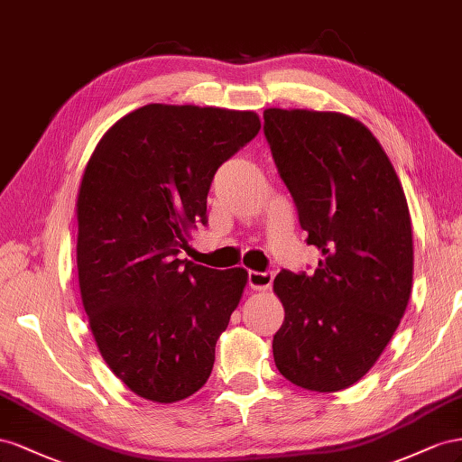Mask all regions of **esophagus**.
Segmentation results:
<instances>
[{
	"instance_id": "1",
	"label": "esophagus",
	"mask_w": 462,
	"mask_h": 462,
	"mask_svg": "<svg viewBox=\"0 0 462 462\" xmlns=\"http://www.w3.org/2000/svg\"><path fill=\"white\" fill-rule=\"evenodd\" d=\"M247 284H249V288L261 290V292H265V290H269L271 284H273V273L249 271V274H247Z\"/></svg>"
}]
</instances>
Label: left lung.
Masks as SVG:
<instances>
[{
  "label": "left lung",
  "mask_w": 462,
  "mask_h": 462,
  "mask_svg": "<svg viewBox=\"0 0 462 462\" xmlns=\"http://www.w3.org/2000/svg\"><path fill=\"white\" fill-rule=\"evenodd\" d=\"M263 117L306 242L321 252L313 274H276L284 321L274 364L290 383L335 393L372 370L406 311L411 213L389 156L362 122L300 108H267Z\"/></svg>",
  "instance_id": "obj_1"
}]
</instances>
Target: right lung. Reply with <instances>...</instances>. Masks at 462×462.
Instances as JSON below:
<instances>
[{
    "label": "right lung",
    "mask_w": 462,
    "mask_h": 462,
    "mask_svg": "<svg viewBox=\"0 0 462 462\" xmlns=\"http://www.w3.org/2000/svg\"><path fill=\"white\" fill-rule=\"evenodd\" d=\"M261 129L255 112L147 104L117 120L77 195V271L104 362L137 397L178 402L213 372L247 271L178 259L207 222L217 170Z\"/></svg>",
    "instance_id": "add662e5"
}]
</instances>
